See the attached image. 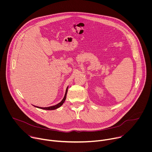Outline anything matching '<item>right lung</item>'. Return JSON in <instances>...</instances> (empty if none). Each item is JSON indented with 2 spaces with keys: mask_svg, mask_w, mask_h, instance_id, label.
<instances>
[{
  "mask_svg": "<svg viewBox=\"0 0 152 152\" xmlns=\"http://www.w3.org/2000/svg\"><path fill=\"white\" fill-rule=\"evenodd\" d=\"M67 91H68V86H67V89H66V93H65V96H64L63 99L62 100V101H61V102H59V103H58V104H56V105L52 106H49V107H38V106H35L36 107H38V108H40V109H42V110H56V109H57V108L61 106H62V104L64 103L65 100H66V96H67Z\"/></svg>",
  "mask_w": 152,
  "mask_h": 152,
  "instance_id": "obj_1",
  "label": "right lung"
}]
</instances>
